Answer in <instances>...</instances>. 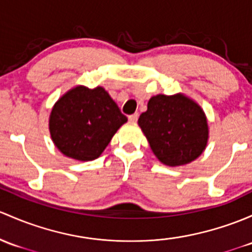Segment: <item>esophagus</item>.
Wrapping results in <instances>:
<instances>
[{
  "label": "esophagus",
  "mask_w": 252,
  "mask_h": 252,
  "mask_svg": "<svg viewBox=\"0 0 252 252\" xmlns=\"http://www.w3.org/2000/svg\"><path fill=\"white\" fill-rule=\"evenodd\" d=\"M137 118H139V115H137V113H134V115H130L128 117V119L130 122H136L137 121Z\"/></svg>",
  "instance_id": "1"
}]
</instances>
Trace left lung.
Wrapping results in <instances>:
<instances>
[{
  "label": "left lung",
  "instance_id": "8db88e82",
  "mask_svg": "<svg viewBox=\"0 0 252 252\" xmlns=\"http://www.w3.org/2000/svg\"><path fill=\"white\" fill-rule=\"evenodd\" d=\"M137 123L156 157L168 166L197 159L208 145L209 126L203 108L181 93L151 97Z\"/></svg>",
  "mask_w": 252,
  "mask_h": 252
}]
</instances>
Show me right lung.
Here are the masks:
<instances>
[{
    "label": "right lung",
    "instance_id": "1",
    "mask_svg": "<svg viewBox=\"0 0 252 252\" xmlns=\"http://www.w3.org/2000/svg\"><path fill=\"white\" fill-rule=\"evenodd\" d=\"M126 121L102 87L89 89L76 86L53 106L50 137L63 156L88 161L100 157Z\"/></svg>",
    "mask_w": 252,
    "mask_h": 252
}]
</instances>
